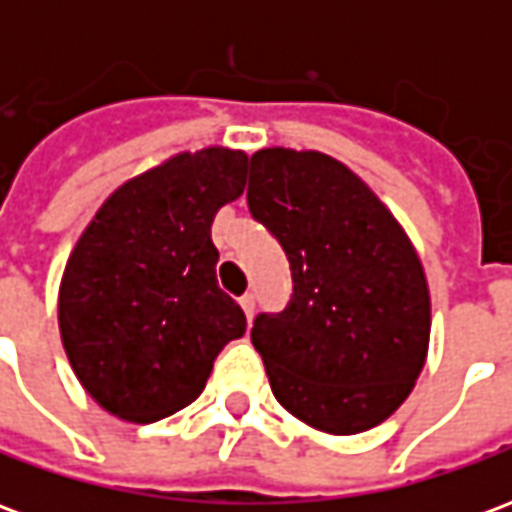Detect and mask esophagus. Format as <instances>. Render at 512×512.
Listing matches in <instances>:
<instances>
[{
  "instance_id": "esophagus-1",
  "label": "esophagus",
  "mask_w": 512,
  "mask_h": 512,
  "mask_svg": "<svg viewBox=\"0 0 512 512\" xmlns=\"http://www.w3.org/2000/svg\"><path fill=\"white\" fill-rule=\"evenodd\" d=\"M238 304H241V310L246 312V318L252 321V315H255V296H252V293H244V296L238 299Z\"/></svg>"
}]
</instances>
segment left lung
Returning <instances> with one entry per match:
<instances>
[{
  "mask_svg": "<svg viewBox=\"0 0 512 512\" xmlns=\"http://www.w3.org/2000/svg\"><path fill=\"white\" fill-rule=\"evenodd\" d=\"M246 202L293 274L288 307L252 326L271 392L323 433L376 428L428 356V282L408 235L365 180L318 150H257Z\"/></svg>",
  "mask_w": 512,
  "mask_h": 512,
  "instance_id": "8db88e82",
  "label": "left lung"
}]
</instances>
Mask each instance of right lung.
Masks as SVG:
<instances>
[{
	"label": "right lung",
	"instance_id": "right-lung-1",
	"mask_svg": "<svg viewBox=\"0 0 512 512\" xmlns=\"http://www.w3.org/2000/svg\"><path fill=\"white\" fill-rule=\"evenodd\" d=\"M249 158L230 147L178 153L123 183L73 246L60 334L95 403L156 422L197 400L246 315L216 282V211L238 200Z\"/></svg>",
	"mask_w": 512,
	"mask_h": 512
}]
</instances>
